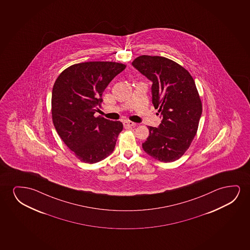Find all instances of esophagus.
Instances as JSON below:
<instances>
[{
	"mask_svg": "<svg viewBox=\"0 0 250 250\" xmlns=\"http://www.w3.org/2000/svg\"><path fill=\"white\" fill-rule=\"evenodd\" d=\"M123 124L124 126L125 127V128H128V127L136 126V125H137V124L134 123L132 121H129V120L124 121Z\"/></svg>",
	"mask_w": 250,
	"mask_h": 250,
	"instance_id": "34e87169",
	"label": "esophagus"
}]
</instances>
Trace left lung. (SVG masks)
I'll return each instance as SVG.
<instances>
[{
  "mask_svg": "<svg viewBox=\"0 0 250 250\" xmlns=\"http://www.w3.org/2000/svg\"><path fill=\"white\" fill-rule=\"evenodd\" d=\"M132 65L152 82V103L162 118L158 128L148 126L143 149L161 162L177 161L191 144L202 116L195 81L187 70L165 57L141 55Z\"/></svg>",
  "mask_w": 250,
  "mask_h": 250,
  "instance_id": "8db88e82",
  "label": "left lung"
}]
</instances>
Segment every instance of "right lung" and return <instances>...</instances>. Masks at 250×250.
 Instances as JSON below:
<instances>
[{
  "mask_svg": "<svg viewBox=\"0 0 250 250\" xmlns=\"http://www.w3.org/2000/svg\"><path fill=\"white\" fill-rule=\"evenodd\" d=\"M125 68L116 62L79 63L64 70L55 81L53 123L62 141L83 162H99L114 150L123 124L95 113L102 107L106 86Z\"/></svg>",
  "mask_w": 250,
  "mask_h": 250,
  "instance_id": "obj_1",
  "label": "right lung"
}]
</instances>
